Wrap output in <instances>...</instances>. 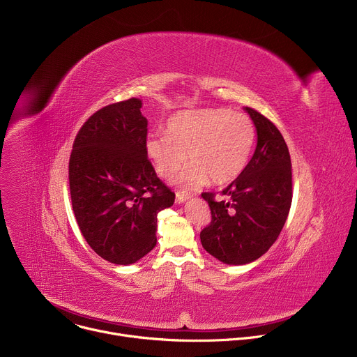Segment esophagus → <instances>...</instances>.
I'll return each instance as SVG.
<instances>
[{
	"label": "esophagus",
	"instance_id": "1",
	"mask_svg": "<svg viewBox=\"0 0 357 357\" xmlns=\"http://www.w3.org/2000/svg\"><path fill=\"white\" fill-rule=\"evenodd\" d=\"M189 199H190V195H188L185 192H176V203H183Z\"/></svg>",
	"mask_w": 357,
	"mask_h": 357
}]
</instances>
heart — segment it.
<instances>
[{"mask_svg":"<svg viewBox=\"0 0 357 357\" xmlns=\"http://www.w3.org/2000/svg\"><path fill=\"white\" fill-rule=\"evenodd\" d=\"M165 134L148 137L146 154L165 179L181 169L186 154L189 165L178 183L190 189L205 186L209 181L223 185L238 178L256 141L252 121L229 109L179 112L168 120Z\"/></svg>","mask_w":357,"mask_h":357,"instance_id":"b5f03b06","label":"heart"}]
</instances>
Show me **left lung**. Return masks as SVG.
I'll return each mask as SVG.
<instances>
[{"instance_id":"left-lung-1","label":"left lung","mask_w":357,"mask_h":357,"mask_svg":"<svg viewBox=\"0 0 357 357\" xmlns=\"http://www.w3.org/2000/svg\"><path fill=\"white\" fill-rule=\"evenodd\" d=\"M257 131L256 151L245 169L222 190L225 200L203 192L212 220L200 241L225 264H248L260 259L278 238L292 202L289 151L273 121L257 110L244 109Z\"/></svg>"}]
</instances>
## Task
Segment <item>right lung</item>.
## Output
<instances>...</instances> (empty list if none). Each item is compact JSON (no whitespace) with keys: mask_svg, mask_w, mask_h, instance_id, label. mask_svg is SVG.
<instances>
[{"mask_svg":"<svg viewBox=\"0 0 357 357\" xmlns=\"http://www.w3.org/2000/svg\"><path fill=\"white\" fill-rule=\"evenodd\" d=\"M141 107L132 97L96 112L79 130L69 160L79 229L101 259L120 266L155 247L157 215L175 202L148 160Z\"/></svg>","mask_w":357,"mask_h":357,"instance_id":"obj_1","label":"right lung"}]
</instances>
